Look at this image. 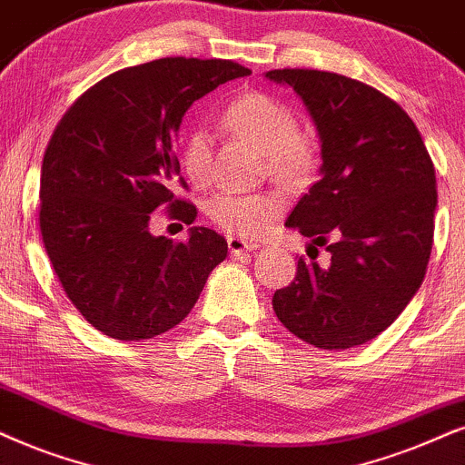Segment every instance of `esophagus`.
I'll return each instance as SVG.
<instances>
[{"mask_svg": "<svg viewBox=\"0 0 465 465\" xmlns=\"http://www.w3.org/2000/svg\"><path fill=\"white\" fill-rule=\"evenodd\" d=\"M227 246H229V252H232V255H244V252H252V251L260 249V244L252 242V240L238 238V236L227 238Z\"/></svg>", "mask_w": 465, "mask_h": 465, "instance_id": "obj_1", "label": "esophagus"}]
</instances>
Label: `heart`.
Listing matches in <instances>:
<instances>
[{"instance_id": "obj_1", "label": "heart", "mask_w": 465, "mask_h": 465, "mask_svg": "<svg viewBox=\"0 0 465 465\" xmlns=\"http://www.w3.org/2000/svg\"><path fill=\"white\" fill-rule=\"evenodd\" d=\"M223 126L262 152L270 175L285 186L309 180L315 167L313 143L301 134L298 117L285 103L262 92H246L233 98L223 111ZM213 163V139L195 128L182 141V167L197 184L208 180ZM208 216L229 232L255 236L279 214L281 199L270 193L238 195L216 193L208 199Z\"/></svg>"}]
</instances>
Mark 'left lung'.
<instances>
[{"label": "left lung", "mask_w": 465, "mask_h": 465, "mask_svg": "<svg viewBox=\"0 0 465 465\" xmlns=\"http://www.w3.org/2000/svg\"><path fill=\"white\" fill-rule=\"evenodd\" d=\"M266 79L302 98L322 143L320 180L285 225L331 252L326 266L301 257L272 309L315 348H356L384 332L425 279L436 169L412 117L375 87L304 68Z\"/></svg>", "instance_id": "8db88e82"}]
</instances>
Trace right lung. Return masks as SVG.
<instances>
[{"instance_id":"1","label":"right lung","mask_w":465,"mask_h":465,"mask_svg":"<svg viewBox=\"0 0 465 465\" xmlns=\"http://www.w3.org/2000/svg\"><path fill=\"white\" fill-rule=\"evenodd\" d=\"M251 74L227 60L164 57L117 70L64 114L40 173V232L57 279L90 324L117 341L152 339L195 307L227 257L214 229L184 242L152 236L167 205L191 225L197 208L173 195L186 182L173 152L191 104Z\"/></svg>"}]
</instances>
